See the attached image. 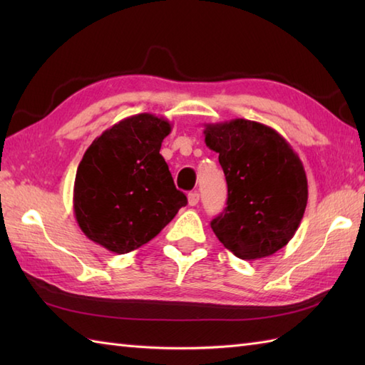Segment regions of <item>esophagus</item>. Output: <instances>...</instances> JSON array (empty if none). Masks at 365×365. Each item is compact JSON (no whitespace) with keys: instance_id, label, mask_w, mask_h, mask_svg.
Masks as SVG:
<instances>
[{"instance_id":"esophagus-1","label":"esophagus","mask_w":365,"mask_h":365,"mask_svg":"<svg viewBox=\"0 0 365 365\" xmlns=\"http://www.w3.org/2000/svg\"><path fill=\"white\" fill-rule=\"evenodd\" d=\"M188 204L191 207H195V205L199 204V192L197 191H191L190 192V195H188Z\"/></svg>"}]
</instances>
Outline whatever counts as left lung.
Masks as SVG:
<instances>
[{"instance_id": "8db88e82", "label": "left lung", "mask_w": 365, "mask_h": 365, "mask_svg": "<svg viewBox=\"0 0 365 365\" xmlns=\"http://www.w3.org/2000/svg\"><path fill=\"white\" fill-rule=\"evenodd\" d=\"M205 144L220 155L227 207L210 226L243 260L262 259L290 242L307 205V177L298 153L263 123H204Z\"/></svg>"}]
</instances>
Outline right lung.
Listing matches in <instances>:
<instances>
[{
	"instance_id": "add662e5",
	"label": "right lung",
	"mask_w": 365,
	"mask_h": 365,
	"mask_svg": "<svg viewBox=\"0 0 365 365\" xmlns=\"http://www.w3.org/2000/svg\"><path fill=\"white\" fill-rule=\"evenodd\" d=\"M170 123L141 113L96 138L76 169L73 212L83 234L115 254L141 247L187 205L161 143Z\"/></svg>"
}]
</instances>
